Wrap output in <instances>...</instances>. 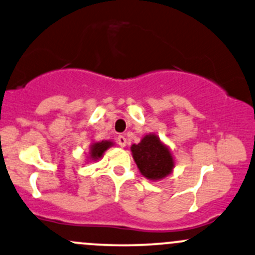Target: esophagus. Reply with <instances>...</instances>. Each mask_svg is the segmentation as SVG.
I'll return each instance as SVG.
<instances>
[{
  "instance_id": "obj_1",
  "label": "esophagus",
  "mask_w": 255,
  "mask_h": 255,
  "mask_svg": "<svg viewBox=\"0 0 255 255\" xmlns=\"http://www.w3.org/2000/svg\"><path fill=\"white\" fill-rule=\"evenodd\" d=\"M116 141H118V144L121 146V147H125L126 144H127V139H126V136L124 135H119L118 139H116Z\"/></svg>"
}]
</instances>
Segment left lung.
<instances>
[{
    "label": "left lung",
    "mask_w": 255,
    "mask_h": 255,
    "mask_svg": "<svg viewBox=\"0 0 255 255\" xmlns=\"http://www.w3.org/2000/svg\"><path fill=\"white\" fill-rule=\"evenodd\" d=\"M130 150L137 168L146 178L159 180L171 172L174 159L170 151L154 134L146 135L140 144L131 146Z\"/></svg>",
    "instance_id": "left-lung-1"
}]
</instances>
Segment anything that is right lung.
Listing matches in <instances>:
<instances>
[{"label":"right lung","instance_id":"1","mask_svg":"<svg viewBox=\"0 0 255 255\" xmlns=\"http://www.w3.org/2000/svg\"><path fill=\"white\" fill-rule=\"evenodd\" d=\"M111 145H113V142L110 141H102L93 144L92 147H91V157H92V159L101 158L102 154L104 153V151L108 150Z\"/></svg>","mask_w":255,"mask_h":255}]
</instances>
